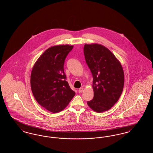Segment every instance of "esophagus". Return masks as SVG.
<instances>
[{
	"label": "esophagus",
	"instance_id": "1",
	"mask_svg": "<svg viewBox=\"0 0 153 153\" xmlns=\"http://www.w3.org/2000/svg\"><path fill=\"white\" fill-rule=\"evenodd\" d=\"M82 91H83V88H80L79 89V90H78V91H79V93H82Z\"/></svg>",
	"mask_w": 153,
	"mask_h": 153
}]
</instances>
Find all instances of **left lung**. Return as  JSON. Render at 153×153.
I'll return each instance as SVG.
<instances>
[{
	"label": "left lung",
	"mask_w": 153,
	"mask_h": 153,
	"mask_svg": "<svg viewBox=\"0 0 153 153\" xmlns=\"http://www.w3.org/2000/svg\"><path fill=\"white\" fill-rule=\"evenodd\" d=\"M84 54L93 77L94 98L89 107L98 113L108 111L117 102L123 89V68L113 53L99 44H85Z\"/></svg>",
	"instance_id": "8db88e82"
}]
</instances>
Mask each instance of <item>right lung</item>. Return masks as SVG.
Instances as JSON below:
<instances>
[{
  "instance_id": "right-lung-1",
  "label": "right lung",
  "mask_w": 153,
  "mask_h": 153,
  "mask_svg": "<svg viewBox=\"0 0 153 153\" xmlns=\"http://www.w3.org/2000/svg\"><path fill=\"white\" fill-rule=\"evenodd\" d=\"M68 45L52 46L38 59L31 73V88L36 102L53 113L64 109L75 92L66 81V57L73 49Z\"/></svg>"
}]
</instances>
